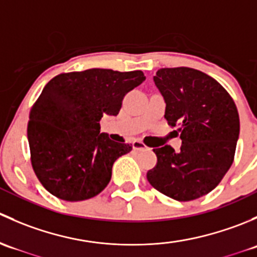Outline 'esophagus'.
I'll list each match as a JSON object with an SVG mask.
<instances>
[{
    "label": "esophagus",
    "instance_id": "obj_1",
    "mask_svg": "<svg viewBox=\"0 0 257 257\" xmlns=\"http://www.w3.org/2000/svg\"><path fill=\"white\" fill-rule=\"evenodd\" d=\"M132 144H133V149L134 150H145V149H148L147 145H145L143 142H141V141H134Z\"/></svg>",
    "mask_w": 257,
    "mask_h": 257
}]
</instances>
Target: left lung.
<instances>
[{
	"label": "left lung",
	"mask_w": 257,
	"mask_h": 257,
	"mask_svg": "<svg viewBox=\"0 0 257 257\" xmlns=\"http://www.w3.org/2000/svg\"><path fill=\"white\" fill-rule=\"evenodd\" d=\"M154 83L167 103L164 118L179 126L181 147L179 152L170 145L153 149L158 162L147 179L174 200H195L216 188L234 162L237 108L217 80L198 69L162 68Z\"/></svg>",
	"instance_id": "obj_1"
}]
</instances>
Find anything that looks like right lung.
<instances>
[{
  "label": "right lung",
  "mask_w": 257,
  "mask_h": 257,
  "mask_svg": "<svg viewBox=\"0 0 257 257\" xmlns=\"http://www.w3.org/2000/svg\"><path fill=\"white\" fill-rule=\"evenodd\" d=\"M145 80L142 71L92 68L52 78L33 104L27 137L31 163L46 190L66 201L98 195L116 159L132 144L100 133L104 114L116 115L124 95Z\"/></svg>",
  "instance_id": "obj_1"
}]
</instances>
